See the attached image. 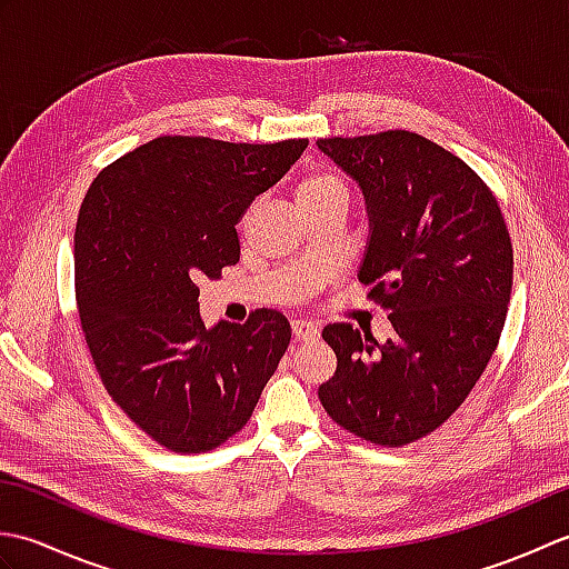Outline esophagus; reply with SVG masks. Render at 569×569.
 I'll return each instance as SVG.
<instances>
[{
    "label": "esophagus",
    "instance_id": "34e87169",
    "mask_svg": "<svg viewBox=\"0 0 569 569\" xmlns=\"http://www.w3.org/2000/svg\"><path fill=\"white\" fill-rule=\"evenodd\" d=\"M291 328H293L296 340L312 342V340H318V337H320L318 325H316V322H310V320H293Z\"/></svg>",
    "mask_w": 569,
    "mask_h": 569
}]
</instances>
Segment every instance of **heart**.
Listing matches in <instances>:
<instances>
[{"label": "heart", "mask_w": 569, "mask_h": 569, "mask_svg": "<svg viewBox=\"0 0 569 569\" xmlns=\"http://www.w3.org/2000/svg\"><path fill=\"white\" fill-rule=\"evenodd\" d=\"M328 198H342L347 200V186L345 180L332 173V171H310L298 180L296 186V200L298 204L303 202H316V200H328Z\"/></svg>", "instance_id": "1"}]
</instances>
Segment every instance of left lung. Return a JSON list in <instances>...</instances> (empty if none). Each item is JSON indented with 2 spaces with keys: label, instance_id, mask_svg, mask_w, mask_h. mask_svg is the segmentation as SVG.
I'll return each mask as SVG.
<instances>
[{
  "label": "left lung",
  "instance_id": "left-lung-1",
  "mask_svg": "<svg viewBox=\"0 0 569 569\" xmlns=\"http://www.w3.org/2000/svg\"><path fill=\"white\" fill-rule=\"evenodd\" d=\"M318 149L365 192L359 281L393 325L386 342L349 322L322 330L337 369L320 403L357 438L403 447L465 403L499 345L513 281L509 229L485 180L413 131L318 139Z\"/></svg>",
  "mask_w": 569,
  "mask_h": 569
}]
</instances>
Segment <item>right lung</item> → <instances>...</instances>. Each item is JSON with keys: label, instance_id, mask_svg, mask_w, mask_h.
<instances>
[{"label": "right lung", "instance_id": "obj_1", "mask_svg": "<svg viewBox=\"0 0 569 569\" xmlns=\"http://www.w3.org/2000/svg\"><path fill=\"white\" fill-rule=\"evenodd\" d=\"M308 139L159 137L92 180L76 224L84 342L112 401L173 452H208L247 426L291 342L271 308L200 320L202 278L239 261L237 222Z\"/></svg>", "mask_w": 569, "mask_h": 569}]
</instances>
